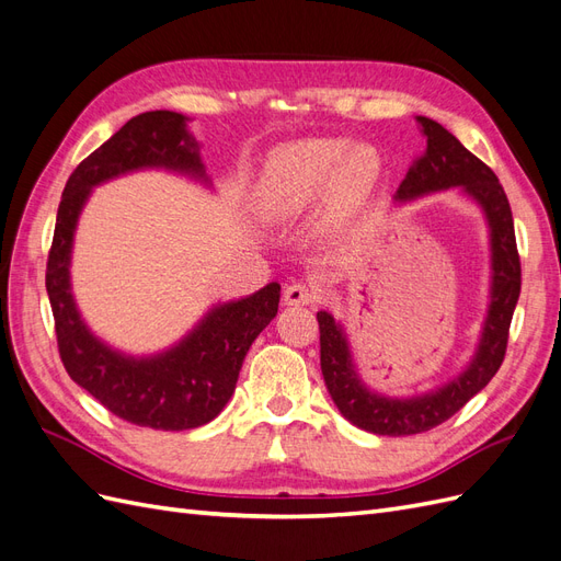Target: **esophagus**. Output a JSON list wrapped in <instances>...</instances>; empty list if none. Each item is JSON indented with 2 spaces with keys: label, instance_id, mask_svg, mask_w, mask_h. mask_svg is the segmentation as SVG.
Returning <instances> with one entry per match:
<instances>
[{
  "label": "esophagus",
  "instance_id": "esophagus-1",
  "mask_svg": "<svg viewBox=\"0 0 561 561\" xmlns=\"http://www.w3.org/2000/svg\"><path fill=\"white\" fill-rule=\"evenodd\" d=\"M316 299V290L307 283H293L285 287V304H290V307H311Z\"/></svg>",
  "mask_w": 561,
  "mask_h": 561
}]
</instances>
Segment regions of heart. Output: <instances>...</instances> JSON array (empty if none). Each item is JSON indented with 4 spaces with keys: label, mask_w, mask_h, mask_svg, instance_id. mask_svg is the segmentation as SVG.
Listing matches in <instances>:
<instances>
[{
    "label": "heart",
    "mask_w": 561,
    "mask_h": 561,
    "mask_svg": "<svg viewBox=\"0 0 561 561\" xmlns=\"http://www.w3.org/2000/svg\"><path fill=\"white\" fill-rule=\"evenodd\" d=\"M381 161L369 145L339 138H311L280 147L266 163L262 206L268 215H301L325 192L330 215H346L371 194Z\"/></svg>",
    "instance_id": "heart-1"
}]
</instances>
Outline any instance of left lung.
<instances>
[{"instance_id": "obj_1", "label": "left lung", "mask_w": 561, "mask_h": 561, "mask_svg": "<svg viewBox=\"0 0 561 561\" xmlns=\"http://www.w3.org/2000/svg\"><path fill=\"white\" fill-rule=\"evenodd\" d=\"M419 124L426 133L428 147L402 180L396 198L407 201L431 192L461 186V190L480 203L491 229V304L484 320V330L478 353L468 369L454 381L437 388L435 393L416 396L410 400H393L369 393L348 353L346 336L334 318L325 311L318 313L320 330V369L334 404L353 426L377 435H416L426 433L439 423L451 419L461 407L478 396L494 379L505 348L511 320L522 290V266L515 241L513 210L503 186L486 163L458 142L454 135L433 118L419 116Z\"/></svg>"}]
</instances>
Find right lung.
Wrapping results in <instances>:
<instances>
[{
	"label": "right lung",
	"instance_id": "right-lung-1",
	"mask_svg": "<svg viewBox=\"0 0 561 561\" xmlns=\"http://www.w3.org/2000/svg\"><path fill=\"white\" fill-rule=\"evenodd\" d=\"M184 122L168 110L133 116L75 168L46 262V293L67 375L114 416L154 431L198 428L225 410L248 348L276 318L280 301V285L268 283L245 299L215 307L175 348L142 360L100 344L79 318L70 293V250L91 186L138 168H171L206 180L198 142Z\"/></svg>",
	"mask_w": 561,
	"mask_h": 561
}]
</instances>
